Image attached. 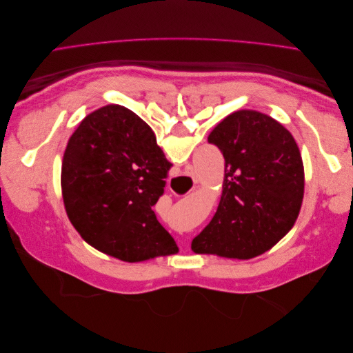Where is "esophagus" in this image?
Returning a JSON list of instances; mask_svg holds the SVG:
<instances>
[{
    "label": "esophagus",
    "mask_w": 353,
    "mask_h": 353,
    "mask_svg": "<svg viewBox=\"0 0 353 353\" xmlns=\"http://www.w3.org/2000/svg\"><path fill=\"white\" fill-rule=\"evenodd\" d=\"M193 181H194V184H196V183H197V178L193 176ZM170 185H172V188L176 190V191H179L181 188H183V184H181V181H179L178 178H175V179L172 181V184H170Z\"/></svg>",
    "instance_id": "esophagus-1"
}]
</instances>
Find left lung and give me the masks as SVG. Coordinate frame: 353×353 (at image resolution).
<instances>
[{
    "label": "left lung",
    "mask_w": 353,
    "mask_h": 353,
    "mask_svg": "<svg viewBox=\"0 0 353 353\" xmlns=\"http://www.w3.org/2000/svg\"><path fill=\"white\" fill-rule=\"evenodd\" d=\"M208 141L225 159L215 216L191 241L196 253L250 259L292 230L301 212L305 172L293 135L271 116L239 110Z\"/></svg>",
    "instance_id": "left-lung-1"
}]
</instances>
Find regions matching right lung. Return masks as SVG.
<instances>
[{
	"label": "right lung",
	"instance_id": "obj_1",
	"mask_svg": "<svg viewBox=\"0 0 353 353\" xmlns=\"http://www.w3.org/2000/svg\"><path fill=\"white\" fill-rule=\"evenodd\" d=\"M172 163L140 116L110 104L90 113L63 156L61 194L81 237L125 262L178 252L153 206Z\"/></svg>",
	"mask_w": 353,
	"mask_h": 353
}]
</instances>
